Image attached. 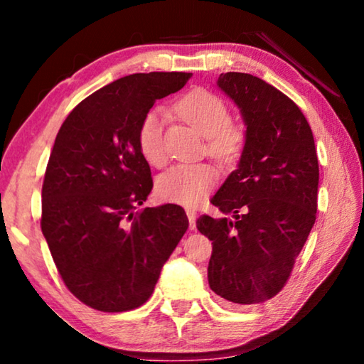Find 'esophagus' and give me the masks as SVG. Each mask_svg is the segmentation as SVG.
I'll return each instance as SVG.
<instances>
[{
    "mask_svg": "<svg viewBox=\"0 0 364 364\" xmlns=\"http://www.w3.org/2000/svg\"><path fill=\"white\" fill-rule=\"evenodd\" d=\"M186 212H187V217H188V227H191V230H193V228H196V218H197L196 208L187 207Z\"/></svg>",
    "mask_w": 364,
    "mask_h": 364,
    "instance_id": "34e87169",
    "label": "esophagus"
}]
</instances>
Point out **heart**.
Masks as SVG:
<instances>
[{
  "label": "heart",
  "mask_w": 364,
  "mask_h": 364,
  "mask_svg": "<svg viewBox=\"0 0 364 364\" xmlns=\"http://www.w3.org/2000/svg\"><path fill=\"white\" fill-rule=\"evenodd\" d=\"M176 112L187 124L207 137V152L222 164H232L245 149L247 134L240 124L230 121V111L223 99L205 89H193L176 102ZM164 122L166 112L152 109L141 121L137 144L142 157L151 166L166 162L164 149ZM218 173L208 164L173 166L157 178V196L166 202L197 205L217 186Z\"/></svg>",
  "instance_id": "heart-1"
}]
</instances>
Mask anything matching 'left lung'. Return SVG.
Wrapping results in <instances>:
<instances>
[{"label":"left lung","instance_id":"1","mask_svg":"<svg viewBox=\"0 0 364 364\" xmlns=\"http://www.w3.org/2000/svg\"><path fill=\"white\" fill-rule=\"evenodd\" d=\"M217 86L240 109L247 142L210 200L225 217L202 215L197 228L212 240V291L232 305H255L285 287L316 220L315 139L300 107L263 79L225 73Z\"/></svg>","mask_w":364,"mask_h":364}]
</instances>
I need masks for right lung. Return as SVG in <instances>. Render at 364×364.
I'll return each instance as SVG.
<instances>
[{
    "instance_id": "1",
    "label": "right lung",
    "mask_w": 364,
    "mask_h": 364,
    "mask_svg": "<svg viewBox=\"0 0 364 364\" xmlns=\"http://www.w3.org/2000/svg\"><path fill=\"white\" fill-rule=\"evenodd\" d=\"M191 73H139L92 92L59 129L43 182L41 230L64 285L84 305H144L188 228L182 207H139L152 191L137 131Z\"/></svg>"
}]
</instances>
